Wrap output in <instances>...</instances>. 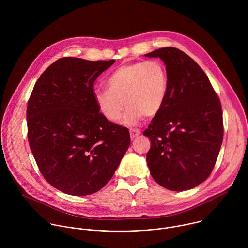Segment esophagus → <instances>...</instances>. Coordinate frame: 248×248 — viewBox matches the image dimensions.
Segmentation results:
<instances>
[{"mask_svg": "<svg viewBox=\"0 0 248 248\" xmlns=\"http://www.w3.org/2000/svg\"><path fill=\"white\" fill-rule=\"evenodd\" d=\"M140 133H141V131H140L139 129H130V130H129V134H130L131 139L136 138L137 136L140 135Z\"/></svg>", "mask_w": 248, "mask_h": 248, "instance_id": "obj_1", "label": "esophagus"}]
</instances>
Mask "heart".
<instances>
[{
    "label": "heart",
    "mask_w": 248,
    "mask_h": 248,
    "mask_svg": "<svg viewBox=\"0 0 248 248\" xmlns=\"http://www.w3.org/2000/svg\"><path fill=\"white\" fill-rule=\"evenodd\" d=\"M108 89H97L94 100L100 114L118 122L126 112L124 124L134 125L139 121L159 114L169 90V76L160 61L125 63L116 68L106 81Z\"/></svg>",
    "instance_id": "1"
}]
</instances>
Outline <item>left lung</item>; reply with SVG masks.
<instances>
[{"label": "left lung", "instance_id": "8db88e82", "mask_svg": "<svg viewBox=\"0 0 248 248\" xmlns=\"http://www.w3.org/2000/svg\"><path fill=\"white\" fill-rule=\"evenodd\" d=\"M166 64L169 90L143 134L152 178L172 191L191 189L210 175L224 135L220 99L203 69L183 51L166 47L145 55Z\"/></svg>", "mask_w": 248, "mask_h": 248}]
</instances>
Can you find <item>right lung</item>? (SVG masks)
<instances>
[{"instance_id": "right-lung-1", "label": "right lung", "mask_w": 248, "mask_h": 248, "mask_svg": "<svg viewBox=\"0 0 248 248\" xmlns=\"http://www.w3.org/2000/svg\"><path fill=\"white\" fill-rule=\"evenodd\" d=\"M115 60H57L35 83L27 104L28 142L44 179L77 196L97 192L112 179L130 144L126 127L105 119L94 82Z\"/></svg>"}]
</instances>
